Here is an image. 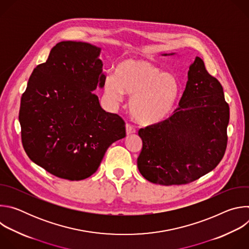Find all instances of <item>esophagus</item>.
Listing matches in <instances>:
<instances>
[{
    "label": "esophagus",
    "mask_w": 249,
    "mask_h": 249,
    "mask_svg": "<svg viewBox=\"0 0 249 249\" xmlns=\"http://www.w3.org/2000/svg\"><path fill=\"white\" fill-rule=\"evenodd\" d=\"M136 132V129L129 123L126 124V134L127 135H131V134H134Z\"/></svg>",
    "instance_id": "34e87169"
}]
</instances>
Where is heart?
Instances as JSON below:
<instances>
[{"label":"heart","instance_id":"heart-1","mask_svg":"<svg viewBox=\"0 0 249 249\" xmlns=\"http://www.w3.org/2000/svg\"><path fill=\"white\" fill-rule=\"evenodd\" d=\"M103 87L113 101H119L123 92L131 95V114L146 125L163 120L173 109L180 91L179 83L173 76L163 74L152 62L138 58L119 61L114 74L106 75Z\"/></svg>","mask_w":249,"mask_h":249}]
</instances>
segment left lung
Returning <instances> with one entry per match:
<instances>
[{
  "mask_svg": "<svg viewBox=\"0 0 249 249\" xmlns=\"http://www.w3.org/2000/svg\"><path fill=\"white\" fill-rule=\"evenodd\" d=\"M229 121L222 85L196 57L179 107L166 120L139 130L143 141L139 171L150 182L165 186L197 180L222 160Z\"/></svg>",
  "mask_w": 249,
  "mask_h": 249,
  "instance_id": "left-lung-1",
  "label": "left lung"
}]
</instances>
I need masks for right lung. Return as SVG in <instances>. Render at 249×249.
I'll return each instance as SVG.
<instances>
[{"instance_id":"1","label":"right lung","mask_w":249,"mask_h":249,"mask_svg":"<svg viewBox=\"0 0 249 249\" xmlns=\"http://www.w3.org/2000/svg\"><path fill=\"white\" fill-rule=\"evenodd\" d=\"M100 48L62 41L29 77L18 120L28 158L51 174L82 180L93 174L109 146L126 136L125 122L101 108Z\"/></svg>"}]
</instances>
